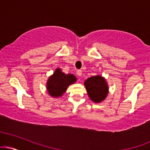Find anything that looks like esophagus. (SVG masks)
Masks as SVG:
<instances>
[{
  "mask_svg": "<svg viewBox=\"0 0 150 150\" xmlns=\"http://www.w3.org/2000/svg\"><path fill=\"white\" fill-rule=\"evenodd\" d=\"M76 73H77V75H78L79 77L81 76V75H82V70H77V72H76Z\"/></svg>",
  "mask_w": 150,
  "mask_h": 150,
  "instance_id": "1",
  "label": "esophagus"
}]
</instances>
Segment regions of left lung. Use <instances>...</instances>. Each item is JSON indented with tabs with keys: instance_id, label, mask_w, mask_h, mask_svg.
Instances as JSON below:
<instances>
[{
	"instance_id": "obj_1",
	"label": "left lung",
	"mask_w": 150,
	"mask_h": 150,
	"mask_svg": "<svg viewBox=\"0 0 150 150\" xmlns=\"http://www.w3.org/2000/svg\"><path fill=\"white\" fill-rule=\"evenodd\" d=\"M89 98L94 103H101L108 94V85L104 78L100 75L90 77L85 81Z\"/></svg>"
}]
</instances>
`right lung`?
<instances>
[{"instance_id": "obj_1", "label": "right lung", "mask_w": 150, "mask_h": 150, "mask_svg": "<svg viewBox=\"0 0 150 150\" xmlns=\"http://www.w3.org/2000/svg\"><path fill=\"white\" fill-rule=\"evenodd\" d=\"M77 78L72 74H65L57 68L47 82V90L52 97L58 98L66 91L67 87L76 82Z\"/></svg>"}]
</instances>
